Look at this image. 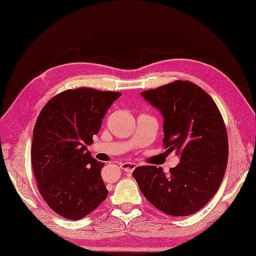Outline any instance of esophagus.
<instances>
[{"instance_id":"obj_1","label":"esophagus","mask_w":256,"mask_h":256,"mask_svg":"<svg viewBox=\"0 0 256 256\" xmlns=\"http://www.w3.org/2000/svg\"><path fill=\"white\" fill-rule=\"evenodd\" d=\"M121 169L126 171V172H132L135 170L136 164L134 162H122L120 163Z\"/></svg>"}]
</instances>
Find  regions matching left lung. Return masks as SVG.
Segmentation results:
<instances>
[{
  "instance_id": "obj_1",
  "label": "left lung",
  "mask_w": 256,
  "mask_h": 256,
  "mask_svg": "<svg viewBox=\"0 0 256 256\" xmlns=\"http://www.w3.org/2000/svg\"><path fill=\"white\" fill-rule=\"evenodd\" d=\"M164 118L163 146L180 162L166 174L155 166H138L132 176L143 196L169 216L194 214L216 194L228 160V138L218 106L188 80L141 92Z\"/></svg>"
}]
</instances>
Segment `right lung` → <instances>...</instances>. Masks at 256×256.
<instances>
[{
  "label": "right lung",
  "instance_id": "right-lung-1",
  "mask_svg": "<svg viewBox=\"0 0 256 256\" xmlns=\"http://www.w3.org/2000/svg\"><path fill=\"white\" fill-rule=\"evenodd\" d=\"M120 96V92L78 87L57 94L38 115L31 166L40 196L64 218L82 219L107 198L100 174L104 164L90 156L87 146Z\"/></svg>",
  "mask_w": 256,
  "mask_h": 256
}]
</instances>
